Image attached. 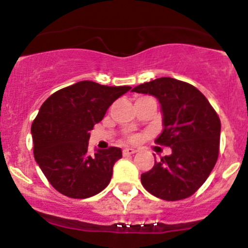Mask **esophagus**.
I'll use <instances>...</instances> for the list:
<instances>
[{
  "mask_svg": "<svg viewBox=\"0 0 248 248\" xmlns=\"http://www.w3.org/2000/svg\"><path fill=\"white\" fill-rule=\"evenodd\" d=\"M137 151H138L137 149H134V148H125V149H123V154L131 155V154H135Z\"/></svg>",
  "mask_w": 248,
  "mask_h": 248,
  "instance_id": "34e87169",
  "label": "esophagus"
}]
</instances>
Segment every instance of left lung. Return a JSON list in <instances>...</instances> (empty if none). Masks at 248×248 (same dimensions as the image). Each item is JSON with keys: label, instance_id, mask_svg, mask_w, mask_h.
Here are the masks:
<instances>
[{"label": "left lung", "instance_id": "left-lung-1", "mask_svg": "<svg viewBox=\"0 0 248 248\" xmlns=\"http://www.w3.org/2000/svg\"><path fill=\"white\" fill-rule=\"evenodd\" d=\"M131 92L159 100L163 131L155 141L171 149V154L141 174V184L163 200L189 198L217 161L221 133L217 114L198 88L169 77L138 85Z\"/></svg>", "mask_w": 248, "mask_h": 248}]
</instances>
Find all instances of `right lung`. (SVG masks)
Returning a JSON list of instances; mask_svg holds the SVG:
<instances>
[{
    "label": "right lung",
    "instance_id": "obj_1",
    "mask_svg": "<svg viewBox=\"0 0 248 248\" xmlns=\"http://www.w3.org/2000/svg\"><path fill=\"white\" fill-rule=\"evenodd\" d=\"M130 88L82 80L57 91L39 108L31 128L34 159L57 191L72 199H87L110 183L122 150L110 146L91 155L89 130Z\"/></svg>",
    "mask_w": 248,
    "mask_h": 248
}]
</instances>
